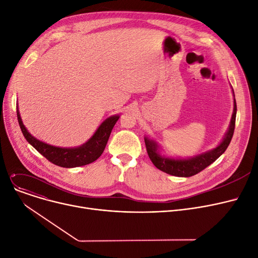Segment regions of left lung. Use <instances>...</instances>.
I'll return each instance as SVG.
<instances>
[{
    "label": "left lung",
    "mask_w": 258,
    "mask_h": 258,
    "mask_svg": "<svg viewBox=\"0 0 258 258\" xmlns=\"http://www.w3.org/2000/svg\"><path fill=\"white\" fill-rule=\"evenodd\" d=\"M235 118H236V101L234 99L233 115H232L231 122H230V126L226 134V136L223 142L218 147H215L214 150L208 153L202 154L195 158L187 159V160H180V159L174 160V159L164 158L159 155L158 145L155 141L144 138L148 157H150L153 164L162 171H164L171 175H175V177H191V175H195L200 171H202L203 169L208 167L222 154L225 153L233 136L234 128H235Z\"/></svg>",
    "instance_id": "obj_1"
}]
</instances>
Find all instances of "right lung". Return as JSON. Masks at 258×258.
Returning a JSON list of instances; mask_svg holds the SVG:
<instances>
[{
  "label": "right lung",
  "mask_w": 258,
  "mask_h": 258,
  "mask_svg": "<svg viewBox=\"0 0 258 258\" xmlns=\"http://www.w3.org/2000/svg\"><path fill=\"white\" fill-rule=\"evenodd\" d=\"M17 115L20 127L26 140L40 155H43L48 161H50L51 163L66 168L83 166L96 161L103 153L107 140L110 138L111 132L116 124L117 120L119 119V116H112L104 120L96 131V133L93 135V137L84 145L75 148H60L46 144L31 136L23 124L20 112L18 110Z\"/></svg>",
  "instance_id": "1"
}]
</instances>
